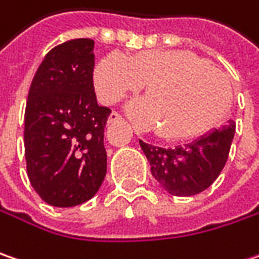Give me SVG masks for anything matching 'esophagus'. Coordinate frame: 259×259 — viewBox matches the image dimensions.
<instances>
[{
	"mask_svg": "<svg viewBox=\"0 0 259 259\" xmlns=\"http://www.w3.org/2000/svg\"><path fill=\"white\" fill-rule=\"evenodd\" d=\"M123 118L118 113V112H112L109 115V119H108V122L109 123H115V122H122Z\"/></svg>",
	"mask_w": 259,
	"mask_h": 259,
	"instance_id": "esophagus-1",
	"label": "esophagus"
}]
</instances>
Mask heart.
<instances>
[{
	"mask_svg": "<svg viewBox=\"0 0 259 259\" xmlns=\"http://www.w3.org/2000/svg\"><path fill=\"white\" fill-rule=\"evenodd\" d=\"M97 99L113 105L146 87V99L130 105L141 128L159 126V136L181 140L204 131L229 100V83L205 59L188 52L143 51L128 58L112 52L95 68Z\"/></svg>",
	"mask_w": 259,
	"mask_h": 259,
	"instance_id": "obj_1",
	"label": "heart"
}]
</instances>
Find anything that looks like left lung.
I'll list each match as a JSON object with an SVG mask.
<instances>
[{
	"label": "left lung",
	"mask_w": 259,
	"mask_h": 259,
	"mask_svg": "<svg viewBox=\"0 0 259 259\" xmlns=\"http://www.w3.org/2000/svg\"><path fill=\"white\" fill-rule=\"evenodd\" d=\"M233 136L235 122L230 121L220 130L174 149L156 147L141 140L140 146L160 187L176 197H191L207 189L223 170Z\"/></svg>",
	"instance_id": "left-lung-1"
}]
</instances>
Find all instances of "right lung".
<instances>
[{
	"mask_svg": "<svg viewBox=\"0 0 259 259\" xmlns=\"http://www.w3.org/2000/svg\"><path fill=\"white\" fill-rule=\"evenodd\" d=\"M92 39H72L46 54L33 77L24 112L29 181L54 207L95 197L106 175L105 126L110 109L93 87Z\"/></svg>",
	"mask_w": 259,
	"mask_h": 259,
	"instance_id": "add662e5",
	"label": "right lung"
}]
</instances>
